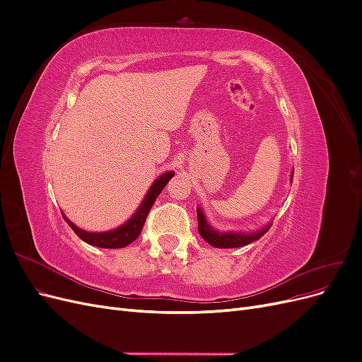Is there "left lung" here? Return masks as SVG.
I'll list each match as a JSON object with an SVG mask.
<instances>
[{
  "label": "left lung",
  "instance_id": "8db88e82",
  "mask_svg": "<svg viewBox=\"0 0 362 362\" xmlns=\"http://www.w3.org/2000/svg\"><path fill=\"white\" fill-rule=\"evenodd\" d=\"M291 180H293V175H291ZM196 213H198V231H199L201 237L205 240L206 243H210L211 246L218 247V249H231V247L246 246L264 235L272 225V223H269L264 228L258 229V231H255V233H234V231L218 233L210 223L206 222L201 206H198Z\"/></svg>",
  "mask_w": 362,
  "mask_h": 362
}]
</instances>
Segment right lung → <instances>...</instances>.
<instances>
[{
    "label": "right lung",
    "instance_id": "right-lung-1",
    "mask_svg": "<svg viewBox=\"0 0 362 362\" xmlns=\"http://www.w3.org/2000/svg\"><path fill=\"white\" fill-rule=\"evenodd\" d=\"M173 175H175V172H172V170L160 175V177L154 181V184L151 185V189L145 194V199L141 201L140 206L137 208V211L133 216H131L124 225H120L116 229H112V231L89 233V231H84V229L74 225L64 214H63V218L72 228V231L86 243H89V245L96 246V247H104V249L125 247L129 243H133L134 240L140 235V231L145 225V221L148 217V213L151 211L152 205H154L156 199L158 198V194L163 192L164 185H166L170 181Z\"/></svg>",
    "mask_w": 362,
    "mask_h": 362
}]
</instances>
